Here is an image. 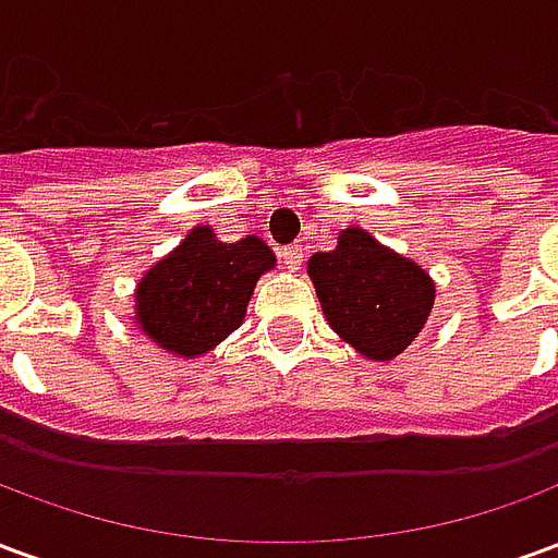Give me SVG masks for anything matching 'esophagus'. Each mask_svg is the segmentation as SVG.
I'll list each match as a JSON object with an SVG mask.
<instances>
[{
    "instance_id": "1",
    "label": "esophagus",
    "mask_w": 558,
    "mask_h": 558,
    "mask_svg": "<svg viewBox=\"0 0 558 558\" xmlns=\"http://www.w3.org/2000/svg\"><path fill=\"white\" fill-rule=\"evenodd\" d=\"M280 259H283V266L290 268V271L302 268V259H304L302 244H290V247H283V251H280Z\"/></svg>"
}]
</instances>
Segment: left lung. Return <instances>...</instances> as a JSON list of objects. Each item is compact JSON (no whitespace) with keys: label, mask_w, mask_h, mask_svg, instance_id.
Instances as JSON below:
<instances>
[{"label":"left lung","mask_w":558,"mask_h":558,"mask_svg":"<svg viewBox=\"0 0 558 558\" xmlns=\"http://www.w3.org/2000/svg\"><path fill=\"white\" fill-rule=\"evenodd\" d=\"M307 275L328 326L364 359L391 362L430 319V275L359 227L340 232L335 251L311 256Z\"/></svg>","instance_id":"1"}]
</instances>
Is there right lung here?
Segmentation results:
<instances>
[{"mask_svg":"<svg viewBox=\"0 0 558 558\" xmlns=\"http://www.w3.org/2000/svg\"><path fill=\"white\" fill-rule=\"evenodd\" d=\"M275 268L263 239L220 242L211 227H194L179 247L137 283L134 319L148 340L179 359H196L242 326L259 275Z\"/></svg>","mask_w":558,"mask_h":558,"instance_id":"right-lung-1","label":"right lung"}]
</instances>
